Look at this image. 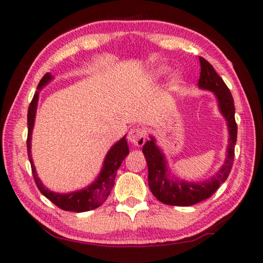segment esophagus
<instances>
[{
    "mask_svg": "<svg viewBox=\"0 0 263 263\" xmlns=\"http://www.w3.org/2000/svg\"><path fill=\"white\" fill-rule=\"evenodd\" d=\"M127 139L132 145L137 146V147H141L146 141V131L142 130V128H133L128 132Z\"/></svg>",
    "mask_w": 263,
    "mask_h": 263,
    "instance_id": "1",
    "label": "esophagus"
}]
</instances>
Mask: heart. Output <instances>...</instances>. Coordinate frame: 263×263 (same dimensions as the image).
<instances>
[{
    "label": "heart",
    "instance_id": "b5f03b06",
    "mask_svg": "<svg viewBox=\"0 0 263 263\" xmlns=\"http://www.w3.org/2000/svg\"><path fill=\"white\" fill-rule=\"evenodd\" d=\"M158 72H159V74L166 73V69H164V68H160V69L158 70ZM177 83H179V79H174V80H173V86H176Z\"/></svg>",
    "mask_w": 263,
    "mask_h": 263
}]
</instances>
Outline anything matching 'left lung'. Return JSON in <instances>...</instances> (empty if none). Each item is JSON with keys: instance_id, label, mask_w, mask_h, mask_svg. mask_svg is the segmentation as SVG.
<instances>
[{"instance_id": "8db88e82", "label": "left lung", "mask_w": 263, "mask_h": 263, "mask_svg": "<svg viewBox=\"0 0 263 263\" xmlns=\"http://www.w3.org/2000/svg\"><path fill=\"white\" fill-rule=\"evenodd\" d=\"M199 62H201V75L198 80V87L210 90L216 95L220 112L228 122L230 135L228 154L219 172L210 180L199 183L180 181L173 179L169 175L164 155L155 144L154 138L151 137V139L142 146V153L145 155L148 167V185L155 197L167 205L189 206L211 197L229 177L234 161V146L237 142L238 127L234 118L233 97L231 95L230 89L217 74L210 62L202 57H199Z\"/></svg>"}]
</instances>
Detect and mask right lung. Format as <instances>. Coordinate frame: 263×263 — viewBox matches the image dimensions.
I'll list each match as a JSON object with an SVG mask.
<instances>
[{
  "label": "right lung",
  "mask_w": 263,
  "mask_h": 263,
  "mask_svg": "<svg viewBox=\"0 0 263 263\" xmlns=\"http://www.w3.org/2000/svg\"><path fill=\"white\" fill-rule=\"evenodd\" d=\"M52 79L53 77L50 73H46L44 75L41 82L38 83L37 91H35V94L33 95V99L31 101L28 110V139H26V147H28V155L31 163V169H32L33 179L35 184L38 186V189L41 190V193L45 196L46 198L50 199L53 204H55L58 208L62 209V210L73 212H84L94 210V209L102 205L110 195V191L112 189L115 183L117 169L121 167L123 160L125 159L128 152H130V151H128L127 141L125 139V137H123L121 140L116 142L112 147L110 148L104 159L103 167H102V171L99 177H97L90 185L87 186V188L69 194H57L45 188V185L42 183L37 173H35L32 157H31V136H32L39 90H42V88L44 86H46Z\"/></svg>",
  "instance_id": "obj_1"
}]
</instances>
